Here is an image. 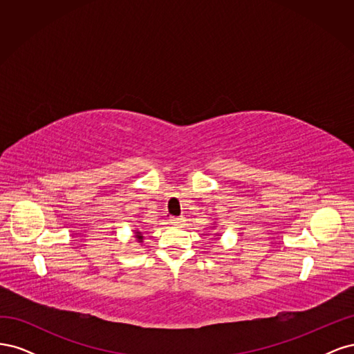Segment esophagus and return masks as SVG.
I'll list each match as a JSON object with an SVG mask.
<instances>
[{
	"label": "esophagus",
	"mask_w": 354,
	"mask_h": 354,
	"mask_svg": "<svg viewBox=\"0 0 354 354\" xmlns=\"http://www.w3.org/2000/svg\"><path fill=\"white\" fill-rule=\"evenodd\" d=\"M181 221H183V218H181V217H171V223L176 224V226H178V224H181Z\"/></svg>",
	"instance_id": "esophagus-1"
}]
</instances>
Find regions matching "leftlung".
Here are the masks:
<instances>
[{"label": "left lung", "instance_id": "1", "mask_svg": "<svg viewBox=\"0 0 354 354\" xmlns=\"http://www.w3.org/2000/svg\"><path fill=\"white\" fill-rule=\"evenodd\" d=\"M214 234H216V236H218V233H214Z\"/></svg>", "mask_w": 354, "mask_h": 354}]
</instances>
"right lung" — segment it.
Returning <instances> with one entry per match:
<instances>
[{
	"instance_id": "obj_1",
	"label": "right lung",
	"mask_w": 354,
	"mask_h": 354,
	"mask_svg": "<svg viewBox=\"0 0 354 354\" xmlns=\"http://www.w3.org/2000/svg\"><path fill=\"white\" fill-rule=\"evenodd\" d=\"M134 233H136V239H137L138 242H143V234H142V232H140V230H134Z\"/></svg>"
}]
</instances>
